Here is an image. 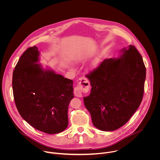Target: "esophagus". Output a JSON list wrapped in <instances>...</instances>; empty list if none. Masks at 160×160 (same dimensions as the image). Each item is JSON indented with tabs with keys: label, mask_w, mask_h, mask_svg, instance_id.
Here are the masks:
<instances>
[{
	"label": "esophagus",
	"mask_w": 160,
	"mask_h": 160,
	"mask_svg": "<svg viewBox=\"0 0 160 160\" xmlns=\"http://www.w3.org/2000/svg\"><path fill=\"white\" fill-rule=\"evenodd\" d=\"M89 89L90 83L89 81L86 78H80L78 80L76 87H75L74 88V94L76 97H81L82 95V93L89 91Z\"/></svg>",
	"instance_id": "esophagus-1"
}]
</instances>
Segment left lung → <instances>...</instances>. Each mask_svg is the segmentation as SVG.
I'll return each mask as SVG.
<instances>
[{"mask_svg": "<svg viewBox=\"0 0 160 160\" xmlns=\"http://www.w3.org/2000/svg\"><path fill=\"white\" fill-rule=\"evenodd\" d=\"M118 58L104 60L86 77L92 86L84 97L93 126L112 131L124 125L141 103L146 68L140 53L130 45L122 49Z\"/></svg>", "mask_w": 160, "mask_h": 160, "instance_id": "obj_1", "label": "left lung"}]
</instances>
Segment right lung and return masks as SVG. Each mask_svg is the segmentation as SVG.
Masks as SVG:
<instances>
[{
    "label": "right lung",
    "mask_w": 160,
    "mask_h": 160,
    "mask_svg": "<svg viewBox=\"0 0 160 160\" xmlns=\"http://www.w3.org/2000/svg\"><path fill=\"white\" fill-rule=\"evenodd\" d=\"M39 52L29 47L13 72L14 100L19 113L31 126L49 134L68 125L69 103L73 98V81L38 63Z\"/></svg>",
    "instance_id": "1"
}]
</instances>
